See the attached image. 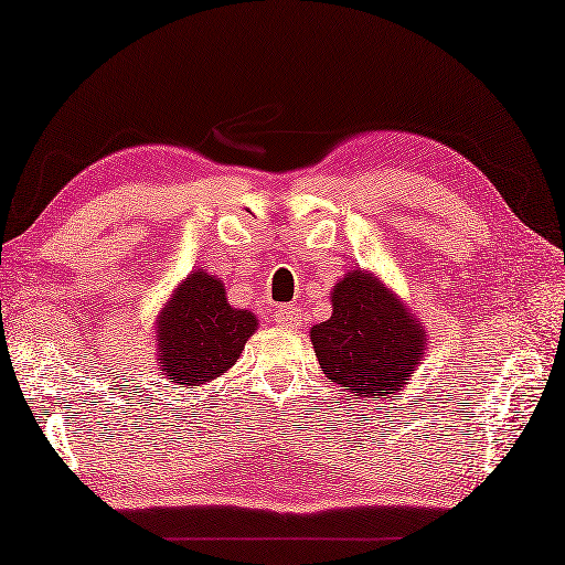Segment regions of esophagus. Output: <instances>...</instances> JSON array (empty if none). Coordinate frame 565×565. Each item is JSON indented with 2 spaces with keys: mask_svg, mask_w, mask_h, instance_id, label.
I'll use <instances>...</instances> for the list:
<instances>
[{
  "mask_svg": "<svg viewBox=\"0 0 565 565\" xmlns=\"http://www.w3.org/2000/svg\"><path fill=\"white\" fill-rule=\"evenodd\" d=\"M271 318H274L276 326L291 328V326H296V320H298V308L296 306H276Z\"/></svg>",
  "mask_w": 565,
  "mask_h": 565,
  "instance_id": "34e87169",
  "label": "esophagus"
}]
</instances>
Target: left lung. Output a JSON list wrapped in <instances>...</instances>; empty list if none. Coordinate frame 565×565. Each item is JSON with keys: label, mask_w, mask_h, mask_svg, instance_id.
<instances>
[{"label": "left lung", "mask_w": 565, "mask_h": 565, "mask_svg": "<svg viewBox=\"0 0 565 565\" xmlns=\"http://www.w3.org/2000/svg\"><path fill=\"white\" fill-rule=\"evenodd\" d=\"M310 340L328 379L362 398L398 393L425 350L419 320L364 271L334 286L332 316L313 326Z\"/></svg>", "instance_id": "left-lung-1"}]
</instances>
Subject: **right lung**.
Wrapping results in <instances>:
<instances>
[{
	"label": "right lung",
	"mask_w": 565,
	"mask_h": 565,
	"mask_svg": "<svg viewBox=\"0 0 565 565\" xmlns=\"http://www.w3.org/2000/svg\"><path fill=\"white\" fill-rule=\"evenodd\" d=\"M255 330L257 318L231 308L218 279L203 271L189 274L158 322L160 374L179 388L221 376L237 362Z\"/></svg>",
	"instance_id": "1"
}]
</instances>
